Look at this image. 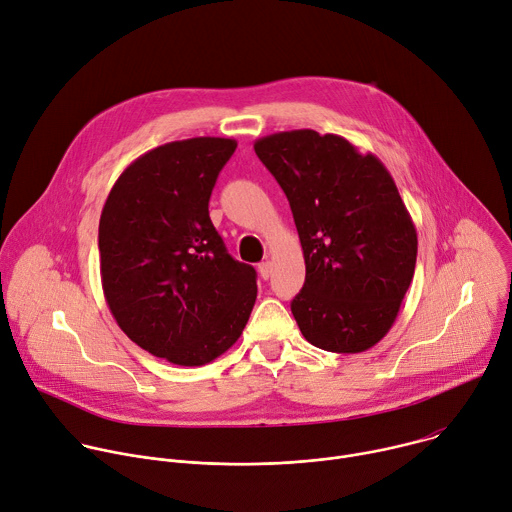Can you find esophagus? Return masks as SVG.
<instances>
[{"label": "esophagus", "instance_id": "obj_1", "mask_svg": "<svg viewBox=\"0 0 512 512\" xmlns=\"http://www.w3.org/2000/svg\"><path fill=\"white\" fill-rule=\"evenodd\" d=\"M259 275L263 277V279H269L271 277V273H273V265H271V261H263V263H259Z\"/></svg>", "mask_w": 512, "mask_h": 512}]
</instances>
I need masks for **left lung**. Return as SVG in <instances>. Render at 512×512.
<instances>
[{"mask_svg": "<svg viewBox=\"0 0 512 512\" xmlns=\"http://www.w3.org/2000/svg\"><path fill=\"white\" fill-rule=\"evenodd\" d=\"M255 154L285 192L306 281L291 302L304 338L330 352H362L393 326L417 259V231L373 154L340 135L281 131Z\"/></svg>", "mask_w": 512, "mask_h": 512, "instance_id": "8db88e82", "label": "left lung"}]
</instances>
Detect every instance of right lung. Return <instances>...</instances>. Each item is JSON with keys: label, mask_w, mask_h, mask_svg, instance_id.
Wrapping results in <instances>:
<instances>
[{"label": "right lung", "mask_w": 512, "mask_h": 512, "mask_svg": "<svg viewBox=\"0 0 512 512\" xmlns=\"http://www.w3.org/2000/svg\"><path fill=\"white\" fill-rule=\"evenodd\" d=\"M235 150L229 137L164 143L121 172L101 212V283L115 322L180 367L227 352L255 306V269L227 253L208 216Z\"/></svg>", "instance_id": "obj_1"}]
</instances>
